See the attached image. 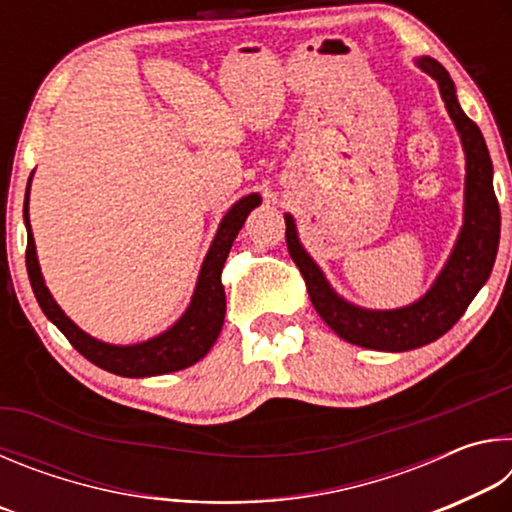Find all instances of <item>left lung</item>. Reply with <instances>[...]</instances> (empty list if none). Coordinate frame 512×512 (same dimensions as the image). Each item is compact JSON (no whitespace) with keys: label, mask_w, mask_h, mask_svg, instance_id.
<instances>
[{"label":"left lung","mask_w":512,"mask_h":512,"mask_svg":"<svg viewBox=\"0 0 512 512\" xmlns=\"http://www.w3.org/2000/svg\"><path fill=\"white\" fill-rule=\"evenodd\" d=\"M422 72L438 83L440 97L452 117L465 151V210L463 228L436 282L413 305L400 309H363L341 298L323 271L302 248L291 214L287 221V248L305 277L311 305L343 341L368 350L406 352L433 343L456 325L476 293L488 282L499 248L501 214L492 187V160L479 126L458 106L454 81L447 69L429 56L415 60Z\"/></svg>","instance_id":"1"}]
</instances>
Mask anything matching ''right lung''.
I'll list each match as a JSON object with an SVG mask.
<instances>
[{
	"label": "right lung",
	"instance_id": "add662e5",
	"mask_svg": "<svg viewBox=\"0 0 512 512\" xmlns=\"http://www.w3.org/2000/svg\"><path fill=\"white\" fill-rule=\"evenodd\" d=\"M29 187L31 178L27 185V196H24L27 271L31 287L33 293H36L40 309L45 311V316L65 334V339L72 343L85 359L119 377H153L194 366L196 361H201L205 354L210 352L216 339H219L225 318V291L221 284L223 264L225 259H228L232 241L237 239L246 216L262 203L259 194L244 196L225 212L219 223V230H216L214 235L212 246L203 259L194 296L192 302H189V307L185 309V314L180 316L167 332L153 336L149 341L135 345H112L85 334L79 325L72 323V320L65 316V311L58 307V302L49 293L45 277L40 273L36 241H33L29 223Z\"/></svg>",
	"mask_w": 512,
	"mask_h": 512
}]
</instances>
